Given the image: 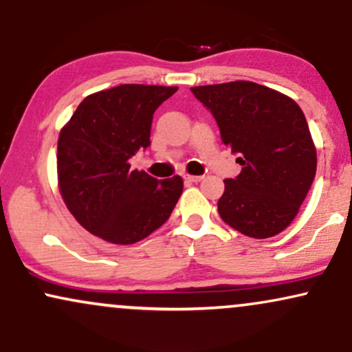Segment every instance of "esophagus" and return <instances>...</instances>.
<instances>
[{
    "label": "esophagus",
    "instance_id": "1",
    "mask_svg": "<svg viewBox=\"0 0 352 352\" xmlns=\"http://www.w3.org/2000/svg\"><path fill=\"white\" fill-rule=\"evenodd\" d=\"M184 179L187 182H192V184H199V182L204 179V177H200V175H185Z\"/></svg>",
    "mask_w": 352,
    "mask_h": 352
}]
</instances>
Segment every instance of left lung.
Segmentation results:
<instances>
[{"label": "left lung", "mask_w": 352, "mask_h": 352, "mask_svg": "<svg viewBox=\"0 0 352 352\" xmlns=\"http://www.w3.org/2000/svg\"><path fill=\"white\" fill-rule=\"evenodd\" d=\"M215 117L221 140L238 153L241 172L225 180L221 220L246 236L270 238L296 217L316 175V148L293 99L250 82L192 87Z\"/></svg>", "instance_id": "8db88e82"}]
</instances>
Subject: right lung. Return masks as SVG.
<instances>
[{"label": "right lung", "mask_w": 352, "mask_h": 352, "mask_svg": "<svg viewBox=\"0 0 352 352\" xmlns=\"http://www.w3.org/2000/svg\"><path fill=\"white\" fill-rule=\"evenodd\" d=\"M177 87L122 84L87 96L58 140L59 190L92 235L132 245L162 227L179 201V175L157 180L129 159L151 145L157 107Z\"/></svg>", "instance_id": "right-lung-1"}]
</instances>
